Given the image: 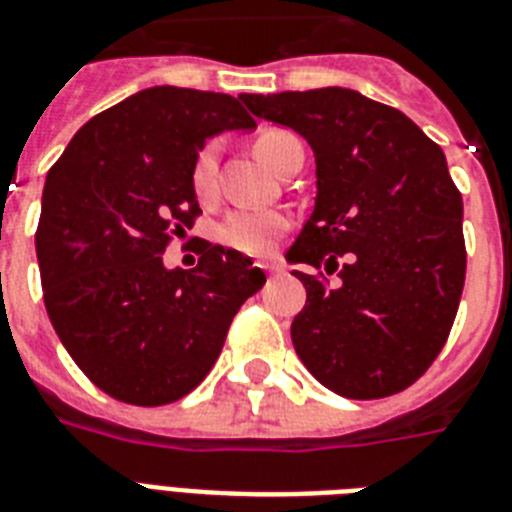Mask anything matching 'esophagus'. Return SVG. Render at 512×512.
I'll return each mask as SVG.
<instances>
[{
  "mask_svg": "<svg viewBox=\"0 0 512 512\" xmlns=\"http://www.w3.org/2000/svg\"><path fill=\"white\" fill-rule=\"evenodd\" d=\"M263 268L268 276H278V273H281V265H276V263H263Z\"/></svg>",
  "mask_w": 512,
  "mask_h": 512,
  "instance_id": "34e87169",
  "label": "esophagus"
}]
</instances>
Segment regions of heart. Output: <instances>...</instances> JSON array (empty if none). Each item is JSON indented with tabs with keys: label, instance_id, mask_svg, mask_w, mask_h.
<instances>
[{
	"label": "heart",
	"instance_id": "heart-1",
	"mask_svg": "<svg viewBox=\"0 0 512 512\" xmlns=\"http://www.w3.org/2000/svg\"><path fill=\"white\" fill-rule=\"evenodd\" d=\"M294 137L286 130H268L257 137V153L273 169V163L278 158V150L281 145ZM216 169H218V145L208 143L197 150L195 161H192L190 169V182L192 190L197 197H213L216 192ZM286 229V218L276 210H234L226 216V221L221 223L218 236H221L223 244H229L236 252H244V255H265L270 252L276 236Z\"/></svg>",
	"mask_w": 512,
	"mask_h": 512
}]
</instances>
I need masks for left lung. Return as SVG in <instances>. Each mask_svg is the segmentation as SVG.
I'll return each mask as SVG.
<instances>
[{
    "mask_svg": "<svg viewBox=\"0 0 512 512\" xmlns=\"http://www.w3.org/2000/svg\"><path fill=\"white\" fill-rule=\"evenodd\" d=\"M239 98L315 153V205L286 252L321 270H291L307 289L296 354L343 398L401 393L448 341L466 278L445 153L403 111L341 85Z\"/></svg>",
    "mask_w": 512,
    "mask_h": 512,
    "instance_id": "obj_1",
    "label": "left lung"
}]
</instances>
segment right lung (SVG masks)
Instances as JSON below:
<instances>
[{
    "label": "right lung",
    "instance_id": "add662e5",
    "mask_svg": "<svg viewBox=\"0 0 512 512\" xmlns=\"http://www.w3.org/2000/svg\"><path fill=\"white\" fill-rule=\"evenodd\" d=\"M229 130H255L239 98L153 85L85 122L46 176V312L77 367L117 401L163 406L195 390L263 289V270L221 244H205L192 270L163 265L169 236L200 213L197 150Z\"/></svg>",
    "mask_w": 512,
    "mask_h": 512
}]
</instances>
